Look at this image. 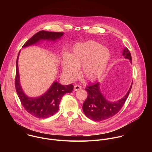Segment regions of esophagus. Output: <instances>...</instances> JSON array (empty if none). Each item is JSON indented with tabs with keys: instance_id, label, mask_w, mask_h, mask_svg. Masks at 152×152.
Instances as JSON below:
<instances>
[{
	"instance_id": "1",
	"label": "esophagus",
	"mask_w": 152,
	"mask_h": 152,
	"mask_svg": "<svg viewBox=\"0 0 152 152\" xmlns=\"http://www.w3.org/2000/svg\"><path fill=\"white\" fill-rule=\"evenodd\" d=\"M81 88H82V86H81L80 85H76L74 86V90H75V91H77V90H80V89H81Z\"/></svg>"
}]
</instances>
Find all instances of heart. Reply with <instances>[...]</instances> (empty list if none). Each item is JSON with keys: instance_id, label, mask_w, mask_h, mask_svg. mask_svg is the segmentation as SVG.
<instances>
[{"instance_id": "1", "label": "heart", "mask_w": 152, "mask_h": 152, "mask_svg": "<svg viewBox=\"0 0 152 152\" xmlns=\"http://www.w3.org/2000/svg\"><path fill=\"white\" fill-rule=\"evenodd\" d=\"M111 58L107 48L100 43L88 41L77 43L72 52L62 56L61 67L68 79H75L81 67V75L86 80L94 81L104 73Z\"/></svg>"}]
</instances>
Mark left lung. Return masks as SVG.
<instances>
[{
	"label": "left lung",
	"mask_w": 152,
	"mask_h": 152,
	"mask_svg": "<svg viewBox=\"0 0 152 152\" xmlns=\"http://www.w3.org/2000/svg\"><path fill=\"white\" fill-rule=\"evenodd\" d=\"M122 53L124 58L128 59L132 64L131 55L128 49L124 48ZM132 86V83L126 94L121 99L114 102L106 100L103 96L100 90L99 82L86 86L85 90L88 93V96L83 103V113L88 118L95 121H103L113 117L124 105Z\"/></svg>",
	"instance_id": "left-lung-1"
}]
</instances>
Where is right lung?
<instances>
[{
  "instance_id": "right-lung-1",
  "label": "right lung",
  "mask_w": 152,
  "mask_h": 152,
  "mask_svg": "<svg viewBox=\"0 0 152 152\" xmlns=\"http://www.w3.org/2000/svg\"><path fill=\"white\" fill-rule=\"evenodd\" d=\"M63 35V32L41 31L28 40L23 46V48L35 45L41 40L55 41L58 39H60ZM19 53L16 61L15 86L21 104L23 105L27 112L38 118H46L53 115L59 110V104L62 97L65 94L72 92L73 85L72 84L62 85L55 81L49 89L44 94L35 98L28 97L21 88L20 82L18 67Z\"/></svg>"
}]
</instances>
